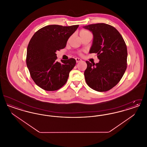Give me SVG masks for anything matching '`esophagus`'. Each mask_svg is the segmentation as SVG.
<instances>
[{"label": "esophagus", "mask_w": 147, "mask_h": 147, "mask_svg": "<svg viewBox=\"0 0 147 147\" xmlns=\"http://www.w3.org/2000/svg\"><path fill=\"white\" fill-rule=\"evenodd\" d=\"M76 62L78 63L79 62H81L82 60L80 59V58H76Z\"/></svg>", "instance_id": "esophagus-1"}]
</instances>
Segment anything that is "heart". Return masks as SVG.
I'll return each mask as SVG.
<instances>
[{
  "mask_svg": "<svg viewBox=\"0 0 147 147\" xmlns=\"http://www.w3.org/2000/svg\"><path fill=\"white\" fill-rule=\"evenodd\" d=\"M90 34V33L88 31H87V30H80V33H79L80 36H84V35H88V34ZM80 55H81V53H80Z\"/></svg>",
  "mask_w": 147,
  "mask_h": 147,
  "instance_id": "obj_1",
  "label": "heart"
}]
</instances>
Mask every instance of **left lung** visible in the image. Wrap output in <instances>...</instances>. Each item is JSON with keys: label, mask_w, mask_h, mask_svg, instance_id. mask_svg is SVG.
I'll return each mask as SVG.
<instances>
[{"label": "left lung", "mask_w": 147, "mask_h": 147, "mask_svg": "<svg viewBox=\"0 0 147 147\" xmlns=\"http://www.w3.org/2000/svg\"><path fill=\"white\" fill-rule=\"evenodd\" d=\"M84 28L90 30L94 36L89 53H97L100 60L96 64L86 61V83L96 91H108L119 83L126 71V43L119 31L111 25L98 23L85 26Z\"/></svg>", "instance_id": "left-lung-1"}]
</instances>
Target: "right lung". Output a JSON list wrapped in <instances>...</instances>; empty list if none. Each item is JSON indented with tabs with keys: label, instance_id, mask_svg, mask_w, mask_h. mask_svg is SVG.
<instances>
[{
	"label": "right lung",
	"instance_id": "obj_1",
	"mask_svg": "<svg viewBox=\"0 0 147 147\" xmlns=\"http://www.w3.org/2000/svg\"><path fill=\"white\" fill-rule=\"evenodd\" d=\"M79 25H47L33 35L27 49L26 64L35 84L46 91H55L67 82L74 67V58L57 61V51L63 49Z\"/></svg>",
	"mask_w": 147,
	"mask_h": 147
}]
</instances>
